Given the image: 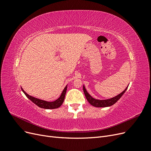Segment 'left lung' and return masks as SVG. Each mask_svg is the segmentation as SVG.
I'll return each mask as SVG.
<instances>
[{"instance_id": "1", "label": "left lung", "mask_w": 151, "mask_h": 151, "mask_svg": "<svg viewBox=\"0 0 151 151\" xmlns=\"http://www.w3.org/2000/svg\"><path fill=\"white\" fill-rule=\"evenodd\" d=\"M128 88V86L126 88V89L123 91L122 93L119 94L118 95L116 96L113 97L112 98L108 99H104V100H99V99H96L93 98L88 93V91H86L84 86H83V91L85 94V96L88 100V101L93 106L95 107H108V106H110L111 105H113L115 103H116L118 99H119L123 94L125 93L126 90Z\"/></svg>"}]
</instances>
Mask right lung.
Returning <instances> with one entry per match:
<instances>
[{
    "mask_svg": "<svg viewBox=\"0 0 151 151\" xmlns=\"http://www.w3.org/2000/svg\"><path fill=\"white\" fill-rule=\"evenodd\" d=\"M67 86H66L64 89L63 90L60 96L59 97L57 100H55V101H52V102L46 101H44V100H42V99L34 98L33 96H29V94H27L22 88H21V89L22 91V92H23L24 93V94L26 96V97L29 98L32 102L37 105V106H39L40 108H44V109H55V108H58L60 107L62 104L63 101H64L66 91H67Z\"/></svg>",
    "mask_w": 151,
    "mask_h": 151,
    "instance_id": "obj_1",
    "label": "right lung"
}]
</instances>
